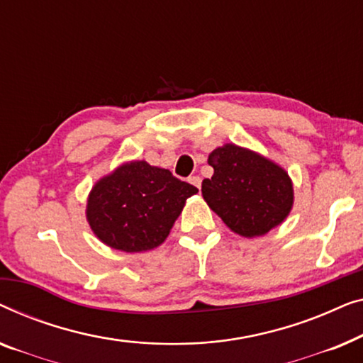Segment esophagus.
<instances>
[{
  "mask_svg": "<svg viewBox=\"0 0 363 363\" xmlns=\"http://www.w3.org/2000/svg\"><path fill=\"white\" fill-rule=\"evenodd\" d=\"M189 182H191L192 186H196L197 189H201V186H202V179L199 176H191L189 177Z\"/></svg>",
  "mask_w": 363,
  "mask_h": 363,
  "instance_id": "obj_1",
  "label": "esophagus"
}]
</instances>
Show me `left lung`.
<instances>
[{"mask_svg": "<svg viewBox=\"0 0 363 363\" xmlns=\"http://www.w3.org/2000/svg\"><path fill=\"white\" fill-rule=\"evenodd\" d=\"M211 179L202 197L223 223L240 237L255 238L281 225L294 203L288 171L257 151L225 143L208 155Z\"/></svg>", "mask_w": 363, "mask_h": 363, "instance_id": "8db88e82", "label": "left lung"}]
</instances>
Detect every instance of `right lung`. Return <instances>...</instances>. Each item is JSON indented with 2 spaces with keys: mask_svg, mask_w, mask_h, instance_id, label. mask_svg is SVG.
I'll return each mask as SVG.
<instances>
[{
  "mask_svg": "<svg viewBox=\"0 0 363 363\" xmlns=\"http://www.w3.org/2000/svg\"><path fill=\"white\" fill-rule=\"evenodd\" d=\"M197 192L169 169L143 160L126 161L94 184L86 197V222L106 247L147 252L164 242L186 201Z\"/></svg>",
  "mask_w": 363,
  "mask_h": 363,
  "instance_id": "right-lung-1",
  "label": "right lung"
}]
</instances>
